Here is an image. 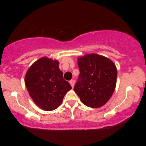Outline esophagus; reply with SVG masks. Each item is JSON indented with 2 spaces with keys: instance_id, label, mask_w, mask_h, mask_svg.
I'll return each mask as SVG.
<instances>
[{
  "instance_id": "obj_1",
  "label": "esophagus",
  "mask_w": 146,
  "mask_h": 146,
  "mask_svg": "<svg viewBox=\"0 0 146 146\" xmlns=\"http://www.w3.org/2000/svg\"><path fill=\"white\" fill-rule=\"evenodd\" d=\"M69 82H70V84H71L72 88H73V87H74V85H75V80H71V81Z\"/></svg>"
}]
</instances>
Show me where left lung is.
<instances>
[{
  "label": "left lung",
  "instance_id": "obj_1",
  "mask_svg": "<svg viewBox=\"0 0 146 146\" xmlns=\"http://www.w3.org/2000/svg\"><path fill=\"white\" fill-rule=\"evenodd\" d=\"M80 68L74 90L84 105L91 108L103 106L115 89L117 71L108 58L91 53L78 60Z\"/></svg>",
  "mask_w": 146,
  "mask_h": 146
}]
</instances>
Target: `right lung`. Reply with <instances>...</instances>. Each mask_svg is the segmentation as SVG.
<instances>
[{
  "label": "right lung",
  "mask_w": 146,
  "mask_h": 146,
  "mask_svg": "<svg viewBox=\"0 0 146 146\" xmlns=\"http://www.w3.org/2000/svg\"><path fill=\"white\" fill-rule=\"evenodd\" d=\"M25 86L35 104L44 110L56 109L72 88L63 78L59 62L43 57L30 66L25 78Z\"/></svg>",
  "instance_id": "add662e5"
}]
</instances>
